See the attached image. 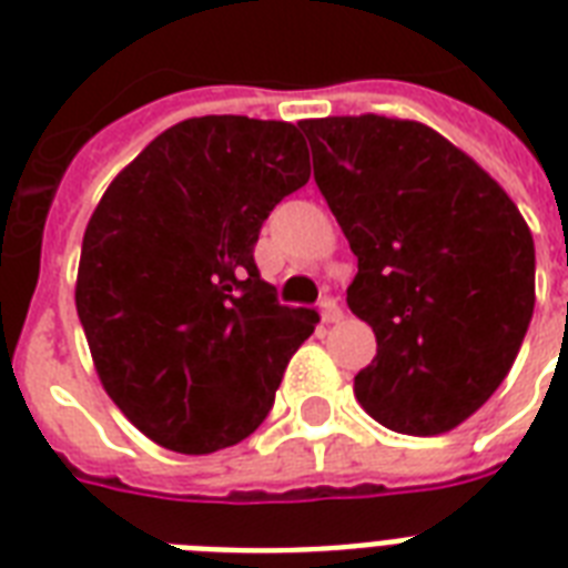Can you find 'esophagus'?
<instances>
[{
    "label": "esophagus",
    "mask_w": 568,
    "mask_h": 568,
    "mask_svg": "<svg viewBox=\"0 0 568 568\" xmlns=\"http://www.w3.org/2000/svg\"><path fill=\"white\" fill-rule=\"evenodd\" d=\"M342 306H338L336 297H324L321 301V318H324V324H336V321H342Z\"/></svg>",
    "instance_id": "esophagus-1"
}]
</instances>
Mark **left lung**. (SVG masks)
Wrapping results in <instances>:
<instances>
[{"label":"left lung","mask_w":568,"mask_h":568,"mask_svg":"<svg viewBox=\"0 0 568 568\" xmlns=\"http://www.w3.org/2000/svg\"><path fill=\"white\" fill-rule=\"evenodd\" d=\"M318 191L359 271L347 306L377 356L356 400L395 433L436 436L493 397L534 315L525 217L466 153L424 123L303 120Z\"/></svg>","instance_id":"1"}]
</instances>
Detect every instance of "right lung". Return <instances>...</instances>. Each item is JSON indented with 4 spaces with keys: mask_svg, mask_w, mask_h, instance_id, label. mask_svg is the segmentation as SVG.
Segmentation results:
<instances>
[{
    "mask_svg": "<svg viewBox=\"0 0 568 568\" xmlns=\"http://www.w3.org/2000/svg\"><path fill=\"white\" fill-rule=\"evenodd\" d=\"M306 182L301 129L209 114L162 132L102 194L75 312L109 397L162 448L247 439L321 321L276 301L253 258L267 214Z\"/></svg>",
    "mask_w": 568,
    "mask_h": 568,
    "instance_id": "1",
    "label": "right lung"
}]
</instances>
